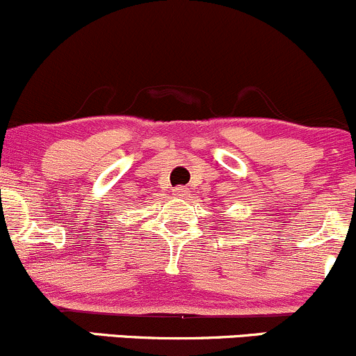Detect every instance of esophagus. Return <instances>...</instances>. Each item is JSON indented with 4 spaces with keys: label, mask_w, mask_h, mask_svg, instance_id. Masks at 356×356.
Returning <instances> with one entry per match:
<instances>
[{
    "label": "esophagus",
    "mask_w": 356,
    "mask_h": 356,
    "mask_svg": "<svg viewBox=\"0 0 356 356\" xmlns=\"http://www.w3.org/2000/svg\"><path fill=\"white\" fill-rule=\"evenodd\" d=\"M173 192L175 195H178V197H186V195H188V188H185V186H177Z\"/></svg>",
    "instance_id": "1"
}]
</instances>
